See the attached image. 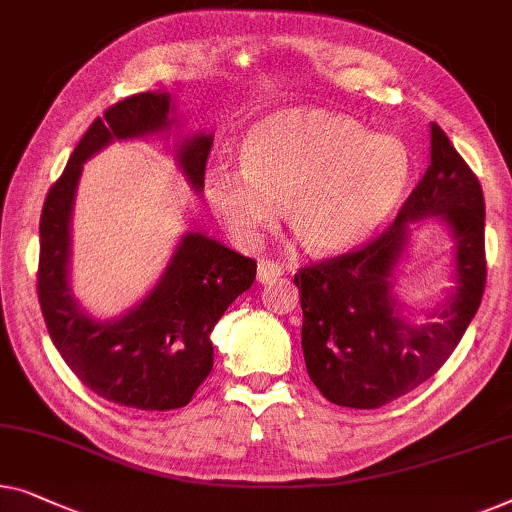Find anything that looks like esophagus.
<instances>
[{
    "label": "esophagus",
    "instance_id": "34e87169",
    "mask_svg": "<svg viewBox=\"0 0 512 512\" xmlns=\"http://www.w3.org/2000/svg\"><path fill=\"white\" fill-rule=\"evenodd\" d=\"M284 270L279 268L274 261H268V258H263V261H258V270H256V279L261 281V284H272V281H277Z\"/></svg>",
    "mask_w": 512,
    "mask_h": 512
}]
</instances>
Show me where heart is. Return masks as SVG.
<instances>
[{"label": "heart", "instance_id": "b5f03b06", "mask_svg": "<svg viewBox=\"0 0 512 512\" xmlns=\"http://www.w3.org/2000/svg\"><path fill=\"white\" fill-rule=\"evenodd\" d=\"M240 170H207L205 196L235 240L254 242L281 203L302 247L342 251L369 238L404 201L411 154L325 108L277 110L247 131Z\"/></svg>", "mask_w": 512, "mask_h": 512}]
</instances>
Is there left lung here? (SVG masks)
<instances>
[{"instance_id":"obj_1","label":"left lung","mask_w":512,"mask_h":512,"mask_svg":"<svg viewBox=\"0 0 512 512\" xmlns=\"http://www.w3.org/2000/svg\"><path fill=\"white\" fill-rule=\"evenodd\" d=\"M425 216H441L454 228L458 286L434 322L413 324L396 314L389 277L408 237L405 224ZM485 281L483 189L432 124V161L395 221L365 247L295 274L309 379L325 399L351 409H379L416 390L455 351L480 307Z\"/></svg>"}]
</instances>
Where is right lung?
I'll use <instances>...</instances> for the list:
<instances>
[{
    "instance_id": "1",
    "label": "right lung",
    "mask_w": 512,
    "mask_h": 512,
    "mask_svg": "<svg viewBox=\"0 0 512 512\" xmlns=\"http://www.w3.org/2000/svg\"><path fill=\"white\" fill-rule=\"evenodd\" d=\"M168 92H140L96 117L50 187L41 212L36 291L50 339L71 372L108 402L138 411L187 406L212 372V330L256 279V261L187 233L150 295L117 321H94L69 291V221L83 164L110 140L164 131L173 120ZM212 136L180 147V166L196 191L205 184Z\"/></svg>"
}]
</instances>
